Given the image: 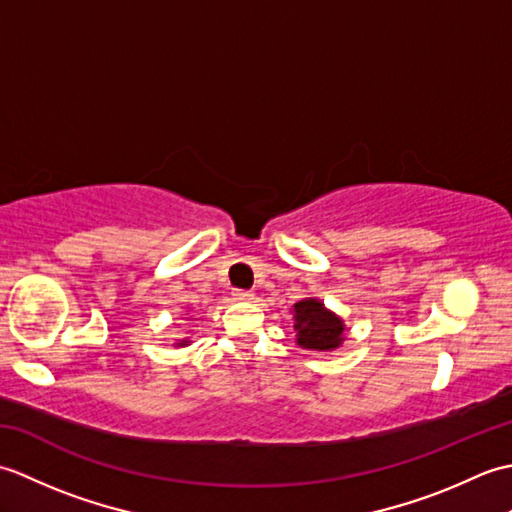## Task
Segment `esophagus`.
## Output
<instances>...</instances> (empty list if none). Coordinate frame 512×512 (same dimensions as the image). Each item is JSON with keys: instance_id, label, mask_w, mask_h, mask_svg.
Listing matches in <instances>:
<instances>
[{"instance_id": "1", "label": "esophagus", "mask_w": 512, "mask_h": 512, "mask_svg": "<svg viewBox=\"0 0 512 512\" xmlns=\"http://www.w3.org/2000/svg\"><path fill=\"white\" fill-rule=\"evenodd\" d=\"M233 299L235 301H253L255 295H253V292H248V290H233Z\"/></svg>"}]
</instances>
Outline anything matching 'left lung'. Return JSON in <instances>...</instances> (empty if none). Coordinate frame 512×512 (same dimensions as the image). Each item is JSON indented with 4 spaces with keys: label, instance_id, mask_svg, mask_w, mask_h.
I'll use <instances>...</instances> for the list:
<instances>
[{
    "label": "left lung",
    "instance_id": "obj_1",
    "mask_svg": "<svg viewBox=\"0 0 512 512\" xmlns=\"http://www.w3.org/2000/svg\"><path fill=\"white\" fill-rule=\"evenodd\" d=\"M292 321H295V343L301 350L310 352H332L339 350L345 341L347 328L339 314L332 312L317 297H308L292 306Z\"/></svg>",
    "mask_w": 512,
    "mask_h": 512
}]
</instances>
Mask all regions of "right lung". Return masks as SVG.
<instances>
[{
	"instance_id": "obj_1",
	"label": "right lung",
	"mask_w": 512,
	"mask_h": 512,
	"mask_svg": "<svg viewBox=\"0 0 512 512\" xmlns=\"http://www.w3.org/2000/svg\"><path fill=\"white\" fill-rule=\"evenodd\" d=\"M187 321H191V319H187ZM173 345H176V347H187V345H191V339H189V336H184V339H182V341H178V343H173Z\"/></svg>"
}]
</instances>
